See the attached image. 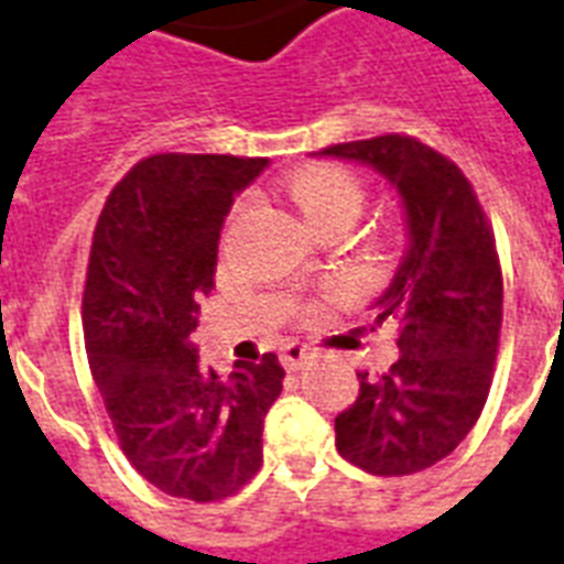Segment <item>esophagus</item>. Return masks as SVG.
Here are the masks:
<instances>
[{
    "label": "esophagus",
    "instance_id": "esophagus-1",
    "mask_svg": "<svg viewBox=\"0 0 564 564\" xmlns=\"http://www.w3.org/2000/svg\"><path fill=\"white\" fill-rule=\"evenodd\" d=\"M304 361H307V349H304L302 344L290 340V344L281 346V365L286 367V370H299Z\"/></svg>",
    "mask_w": 564,
    "mask_h": 564
}]
</instances>
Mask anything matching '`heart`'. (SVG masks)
I'll return each mask as SVG.
<instances>
[{
    "label": "heart",
    "instance_id": "heart-1",
    "mask_svg": "<svg viewBox=\"0 0 564 564\" xmlns=\"http://www.w3.org/2000/svg\"><path fill=\"white\" fill-rule=\"evenodd\" d=\"M286 187H290V197L295 199V206L302 208L304 218L314 227H323L340 215L356 218L361 199H365V185L358 182V176H352L346 166L337 164L304 166L290 178Z\"/></svg>",
    "mask_w": 564,
    "mask_h": 564
}]
</instances>
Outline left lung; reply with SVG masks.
Wrapping results in <instances>:
<instances>
[{"label":"left lung","instance_id":"obj_1","mask_svg":"<svg viewBox=\"0 0 564 564\" xmlns=\"http://www.w3.org/2000/svg\"><path fill=\"white\" fill-rule=\"evenodd\" d=\"M398 187L410 248L377 323L398 328L400 356L382 377L358 373V398L335 419L337 452L370 475H412L466 440L494 382L502 269L494 229L460 166L406 133L323 149Z\"/></svg>","mask_w":564,"mask_h":564}]
</instances>
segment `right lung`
I'll return each instance as SVG.
<instances>
[{"instance_id": "1", "label": "right lung", "mask_w": 564, "mask_h": 564, "mask_svg": "<svg viewBox=\"0 0 564 564\" xmlns=\"http://www.w3.org/2000/svg\"><path fill=\"white\" fill-rule=\"evenodd\" d=\"M265 166L236 154L143 158L110 191L91 236V377L133 469L191 502L227 499L260 473L262 419L283 388L274 352L218 377L191 344L232 197Z\"/></svg>"}]
</instances>
